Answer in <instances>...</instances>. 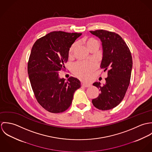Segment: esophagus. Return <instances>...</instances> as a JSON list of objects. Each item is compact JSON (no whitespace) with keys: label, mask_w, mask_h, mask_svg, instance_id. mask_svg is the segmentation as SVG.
Segmentation results:
<instances>
[{"label":"esophagus","mask_w":152,"mask_h":152,"mask_svg":"<svg viewBox=\"0 0 152 152\" xmlns=\"http://www.w3.org/2000/svg\"><path fill=\"white\" fill-rule=\"evenodd\" d=\"M81 85H82V86H83V87H89L91 86V85H90V84H86V83H82V84H81Z\"/></svg>","instance_id":"34e87169"}]
</instances>
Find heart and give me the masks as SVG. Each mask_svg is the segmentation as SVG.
<instances>
[{"label": "heart", "mask_w": 152, "mask_h": 152, "mask_svg": "<svg viewBox=\"0 0 152 152\" xmlns=\"http://www.w3.org/2000/svg\"><path fill=\"white\" fill-rule=\"evenodd\" d=\"M84 42L86 44L89 50L94 45L98 44L99 42L95 39L92 37H87L84 39ZM77 46V43L72 44L69 48L68 56H72L75 48ZM95 69L94 65L91 63H86L83 62H77L72 67L73 74L78 78L83 81H88L91 79L92 73Z\"/></svg>", "instance_id": "1"}]
</instances>
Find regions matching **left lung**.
<instances>
[{"instance_id":"left-lung-1","label":"left lung","mask_w":152,"mask_h":152,"mask_svg":"<svg viewBox=\"0 0 152 152\" xmlns=\"http://www.w3.org/2000/svg\"><path fill=\"white\" fill-rule=\"evenodd\" d=\"M90 32L102 42L103 57L101 68L104 71H108L104 86H101L99 82L93 84L101 93L92 102L99 110H109L118 105L125 95L130 83L132 57L128 46L118 34L105 30Z\"/></svg>"}]
</instances>
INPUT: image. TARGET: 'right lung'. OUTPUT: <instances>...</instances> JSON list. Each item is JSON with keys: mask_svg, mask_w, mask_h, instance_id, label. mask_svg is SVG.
Masks as SVG:
<instances>
[{"mask_svg": "<svg viewBox=\"0 0 152 152\" xmlns=\"http://www.w3.org/2000/svg\"><path fill=\"white\" fill-rule=\"evenodd\" d=\"M82 33L53 31L39 39L33 44L27 64L31 86L39 104L54 113L68 108L80 81L72 77L65 81L58 72L65 70L68 50Z\"/></svg>", "mask_w": 152, "mask_h": 152, "instance_id": "obj_1", "label": "right lung"}]
</instances>
